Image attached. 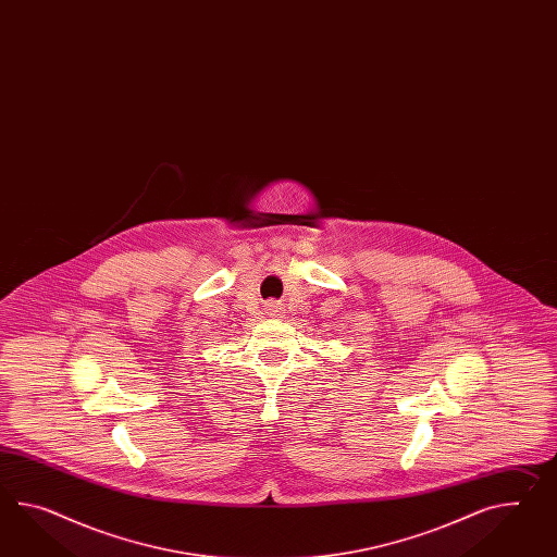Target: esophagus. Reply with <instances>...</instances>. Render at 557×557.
<instances>
[{
	"mask_svg": "<svg viewBox=\"0 0 557 557\" xmlns=\"http://www.w3.org/2000/svg\"><path fill=\"white\" fill-rule=\"evenodd\" d=\"M265 310L270 312V315H280V313H282V306H280V304H275V301H270Z\"/></svg>",
	"mask_w": 557,
	"mask_h": 557,
	"instance_id": "1",
	"label": "esophagus"
}]
</instances>
